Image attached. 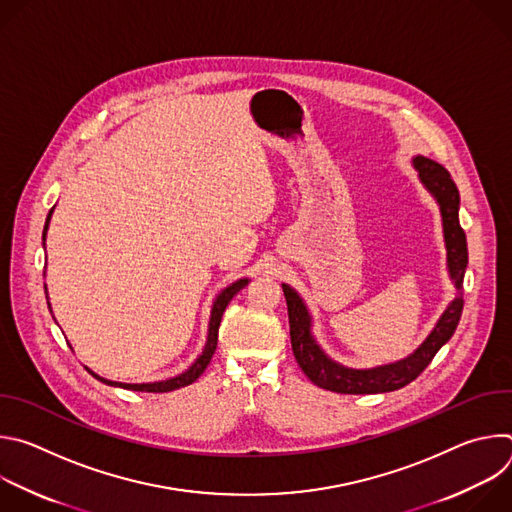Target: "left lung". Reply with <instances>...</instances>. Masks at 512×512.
Masks as SVG:
<instances>
[{"instance_id": "left-lung-1", "label": "left lung", "mask_w": 512, "mask_h": 512, "mask_svg": "<svg viewBox=\"0 0 512 512\" xmlns=\"http://www.w3.org/2000/svg\"><path fill=\"white\" fill-rule=\"evenodd\" d=\"M413 168L417 170L419 182L423 188L435 198L437 206H440L442 214V227H444V243H446V265L448 275L454 281L458 294L448 304L440 320L435 322L431 332L425 336V340L405 358L379 364V367L371 369H352L344 367V364L330 358L324 348L314 338L312 326L314 318L302 300L298 291L281 283L283 296L287 302V314H289V336H291V348H294V356L300 364L304 375L318 387L334 393L344 395H373V393H389L397 391L405 385H409L413 379H417L435 352L440 350L456 332L464 298H462V283L464 273L468 267V245H466V233L460 227V192L450 176V172L437 162L415 156Z\"/></svg>"}]
</instances>
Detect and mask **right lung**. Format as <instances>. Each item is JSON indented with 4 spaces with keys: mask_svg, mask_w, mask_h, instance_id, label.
<instances>
[{
    "mask_svg": "<svg viewBox=\"0 0 512 512\" xmlns=\"http://www.w3.org/2000/svg\"><path fill=\"white\" fill-rule=\"evenodd\" d=\"M52 212L54 208H50L48 216H46V225H44V233H42V241L46 245V231H48V225H50V218H52ZM249 283V277H241L237 281H233L231 285H227L221 294H218L212 302V308H210V318H208V334H206V344L202 348V352L196 356V360L190 364V367L176 375V377H170L166 381H156V383H119V381H109L97 373H93L89 367H85L97 381L109 385V387H121V389H129V391H141V393H168V391H174V389H180V387H186V385H192L202 373L204 369L208 367V362L216 350V340H218V326H221V318H223V312L225 308L229 306V302L233 300V296H237V291H241L245 285ZM44 291H46V298H48V289L44 285ZM48 308H50V302H48ZM52 312V308H50ZM54 318V316H52Z\"/></svg>",
    "mask_w": 512,
    "mask_h": 512,
    "instance_id": "add662e5",
    "label": "right lung"
}]
</instances>
